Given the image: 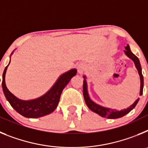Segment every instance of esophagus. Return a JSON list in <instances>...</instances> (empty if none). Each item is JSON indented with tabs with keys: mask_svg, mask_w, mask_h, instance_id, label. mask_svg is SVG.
Wrapping results in <instances>:
<instances>
[{
	"mask_svg": "<svg viewBox=\"0 0 148 148\" xmlns=\"http://www.w3.org/2000/svg\"><path fill=\"white\" fill-rule=\"evenodd\" d=\"M77 70H78V73L80 75H82L84 72L85 71V65L84 64H79L78 66H77Z\"/></svg>",
	"mask_w": 148,
	"mask_h": 148,
	"instance_id": "1",
	"label": "esophagus"
}]
</instances>
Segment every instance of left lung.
Returning <instances> with one entry per match:
<instances>
[{
    "mask_svg": "<svg viewBox=\"0 0 148 148\" xmlns=\"http://www.w3.org/2000/svg\"><path fill=\"white\" fill-rule=\"evenodd\" d=\"M127 56L128 58H130L132 61L134 62V64H135L137 70H138V75L140 77V92H139V95H142V92H143V87H144V78L143 75H142V67H141L140 62H139V60L137 58L135 55L133 54L131 52L130 49V47L129 45H127V47H125V50L124 51ZM84 84H83V95L84 98V100H85V102L87 106L89 108V109L91 110L92 112L97 113L99 116L104 117V118L108 119H118L121 118L122 116H125L126 114H127L129 112L132 110L133 108H135L136 105L138 103L139 99H137L136 100V101L133 103L132 105H130L129 108H127V109L121 110H116L110 109V108H104L102 106L97 104L96 103H95L94 101H92L91 99H90V96H89L88 91H87V81H86V76L84 75Z\"/></svg>",
    "mask_w": 148,
    "mask_h": 148,
    "instance_id": "obj_1",
    "label": "left lung"
}]
</instances>
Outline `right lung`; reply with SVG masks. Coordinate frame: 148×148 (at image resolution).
Returning a JSON list of instances; mask_svg holds the SVG:
<instances>
[{"instance_id":"add662e5","label":"right lung","mask_w":148,"mask_h":148,"mask_svg":"<svg viewBox=\"0 0 148 148\" xmlns=\"http://www.w3.org/2000/svg\"><path fill=\"white\" fill-rule=\"evenodd\" d=\"M13 52L12 53V54ZM11 54V55H12ZM10 64V61L9 64ZM9 64L5 67L3 73L2 88L6 100L18 113L27 118H38L48 115L56 110L59 102L63 90L67 85L71 78L77 73L76 69H72L60 75L58 80L48 92L42 96L32 100H21L13 95L8 90L5 83V75Z\"/></svg>"}]
</instances>
